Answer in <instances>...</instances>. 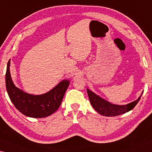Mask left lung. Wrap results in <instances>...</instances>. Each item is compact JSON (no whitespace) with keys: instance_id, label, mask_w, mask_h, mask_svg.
Returning a JSON list of instances; mask_svg holds the SVG:
<instances>
[{"instance_id":"1","label":"left lung","mask_w":152,"mask_h":152,"mask_svg":"<svg viewBox=\"0 0 152 152\" xmlns=\"http://www.w3.org/2000/svg\"><path fill=\"white\" fill-rule=\"evenodd\" d=\"M86 90H87L91 104L99 114L104 116H115V115L123 114L124 113L131 111L140 100L142 94L143 93V91L140 97L133 102L128 103L126 105H115L103 99L91 91L88 90V88Z\"/></svg>"}]
</instances>
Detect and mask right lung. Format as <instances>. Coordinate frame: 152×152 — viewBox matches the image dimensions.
Listing matches in <instances>:
<instances>
[{
	"label": "right lung",
	"mask_w": 152,
	"mask_h": 152,
	"mask_svg": "<svg viewBox=\"0 0 152 152\" xmlns=\"http://www.w3.org/2000/svg\"><path fill=\"white\" fill-rule=\"evenodd\" d=\"M10 60L7 66L6 88L11 102L17 109L26 116L35 118L47 117L56 112L63 100L69 81H61L49 92L42 95L28 94L16 87L13 83L9 69Z\"/></svg>",
	"instance_id": "obj_1"
}]
</instances>
